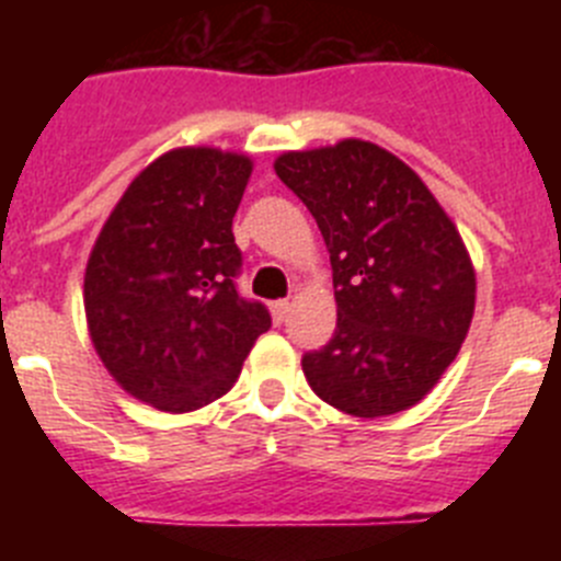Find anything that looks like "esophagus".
<instances>
[{
	"instance_id": "1",
	"label": "esophagus",
	"mask_w": 561,
	"mask_h": 561,
	"mask_svg": "<svg viewBox=\"0 0 561 561\" xmlns=\"http://www.w3.org/2000/svg\"><path fill=\"white\" fill-rule=\"evenodd\" d=\"M289 311H291L289 300H277V304H272V317H275V323H284L286 317H289Z\"/></svg>"
}]
</instances>
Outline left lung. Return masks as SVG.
<instances>
[{
  "instance_id": "left-lung-1",
  "label": "left lung",
  "mask_w": 561,
  "mask_h": 561,
  "mask_svg": "<svg viewBox=\"0 0 561 561\" xmlns=\"http://www.w3.org/2000/svg\"><path fill=\"white\" fill-rule=\"evenodd\" d=\"M275 173L309 207L334 270L336 331L304 356L320 399L356 419L419 404L463 345L474 266L419 173L368 140L286 151Z\"/></svg>"
}]
</instances>
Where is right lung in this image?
<instances>
[{"mask_svg": "<svg viewBox=\"0 0 561 561\" xmlns=\"http://www.w3.org/2000/svg\"><path fill=\"white\" fill-rule=\"evenodd\" d=\"M250 173L241 151L171 148L134 176L89 252L92 345L128 396L162 413L221 399L272 325L232 280L241 266L232 216Z\"/></svg>", "mask_w": 561, "mask_h": 561, "instance_id": "1", "label": "right lung"}]
</instances>
